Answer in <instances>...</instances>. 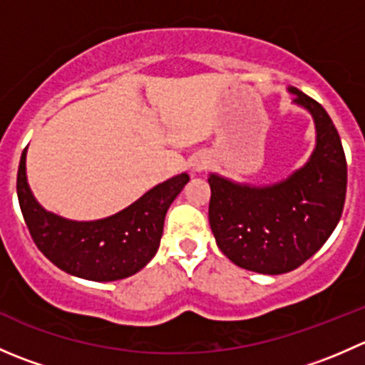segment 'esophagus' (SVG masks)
Listing matches in <instances>:
<instances>
[{
  "instance_id": "obj_1",
  "label": "esophagus",
  "mask_w": 365,
  "mask_h": 365,
  "mask_svg": "<svg viewBox=\"0 0 365 365\" xmlns=\"http://www.w3.org/2000/svg\"><path fill=\"white\" fill-rule=\"evenodd\" d=\"M206 168H208V159H206L205 155H197L196 159L192 160V171L194 173H203Z\"/></svg>"
}]
</instances>
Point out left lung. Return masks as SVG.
I'll use <instances>...</instances> for the list:
<instances>
[{
  "mask_svg": "<svg viewBox=\"0 0 365 365\" xmlns=\"http://www.w3.org/2000/svg\"><path fill=\"white\" fill-rule=\"evenodd\" d=\"M293 104L312 116L316 145L288 178L249 185L210 173V227L227 259L257 274L292 272L322 249L336 230L346 200V157L325 109L288 86Z\"/></svg>",
  "mask_w": 365,
  "mask_h": 365,
  "instance_id": "1",
  "label": "left lung"
}]
</instances>
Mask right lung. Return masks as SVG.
Instances as JSON below:
<instances>
[{"label":"right lung","instance_id":"1","mask_svg":"<svg viewBox=\"0 0 365 365\" xmlns=\"http://www.w3.org/2000/svg\"><path fill=\"white\" fill-rule=\"evenodd\" d=\"M26 152L17 173V197L40 252L70 275L95 282L130 277L159 251L168 208L189 183L182 173L159 183L114 215L72 220L47 212L33 196L26 176Z\"/></svg>","mask_w":365,"mask_h":365}]
</instances>
